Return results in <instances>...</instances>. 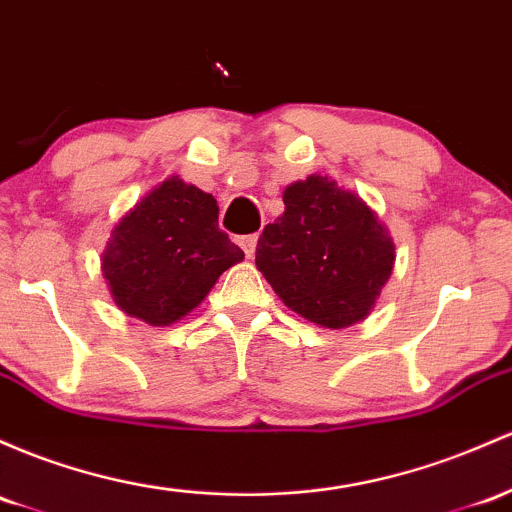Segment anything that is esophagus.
Segmentation results:
<instances>
[{
	"label": "esophagus",
	"instance_id": "obj_1",
	"mask_svg": "<svg viewBox=\"0 0 512 512\" xmlns=\"http://www.w3.org/2000/svg\"><path fill=\"white\" fill-rule=\"evenodd\" d=\"M240 247H243L247 257H252V255H255V247H257V235H245V238H240Z\"/></svg>",
	"mask_w": 512,
	"mask_h": 512
}]
</instances>
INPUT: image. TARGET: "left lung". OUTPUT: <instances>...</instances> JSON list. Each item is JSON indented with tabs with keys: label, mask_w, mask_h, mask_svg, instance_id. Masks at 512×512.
Masks as SVG:
<instances>
[{
	"label": "left lung",
	"mask_w": 512,
	"mask_h": 512,
	"mask_svg": "<svg viewBox=\"0 0 512 512\" xmlns=\"http://www.w3.org/2000/svg\"><path fill=\"white\" fill-rule=\"evenodd\" d=\"M284 206L255 252L279 299L333 330L369 316L396 260L389 230L357 194L320 174L286 187Z\"/></svg>",
	"instance_id": "left-lung-1"
}]
</instances>
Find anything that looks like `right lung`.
I'll use <instances>...</instances> for the list:
<instances>
[{
	"label": "right lung",
	"instance_id": "obj_1",
	"mask_svg": "<svg viewBox=\"0 0 512 512\" xmlns=\"http://www.w3.org/2000/svg\"><path fill=\"white\" fill-rule=\"evenodd\" d=\"M245 252L218 228L211 194L167 179L121 218L101 257L116 306L150 325H170L199 306Z\"/></svg>",
	"mask_w": 512,
	"mask_h": 512
}]
</instances>
